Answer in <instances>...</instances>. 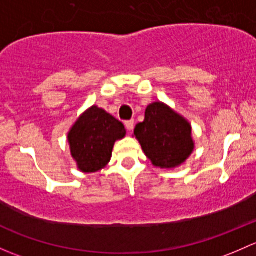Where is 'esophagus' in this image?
Instances as JSON below:
<instances>
[{"label":"esophagus","instance_id":"34e87169","mask_svg":"<svg viewBox=\"0 0 256 256\" xmlns=\"http://www.w3.org/2000/svg\"><path fill=\"white\" fill-rule=\"evenodd\" d=\"M126 128H127L129 132L133 130V128H134V120H127V122H126Z\"/></svg>","mask_w":256,"mask_h":256}]
</instances>
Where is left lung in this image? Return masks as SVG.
Instances as JSON below:
<instances>
[{"label":"left lung","instance_id":"obj_1","mask_svg":"<svg viewBox=\"0 0 256 256\" xmlns=\"http://www.w3.org/2000/svg\"><path fill=\"white\" fill-rule=\"evenodd\" d=\"M134 136L152 164L162 168L178 166L194 150L190 123L162 102L146 107Z\"/></svg>","mask_w":256,"mask_h":256}]
</instances>
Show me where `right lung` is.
Segmentation results:
<instances>
[{"label":"right lung","mask_w":256,"mask_h":256,"mask_svg":"<svg viewBox=\"0 0 256 256\" xmlns=\"http://www.w3.org/2000/svg\"><path fill=\"white\" fill-rule=\"evenodd\" d=\"M127 134L124 124L106 110L94 106L86 110L69 133L71 155L84 172H96L112 156L114 142Z\"/></svg>","instance_id":"right-lung-1"}]
</instances>
